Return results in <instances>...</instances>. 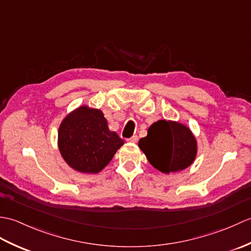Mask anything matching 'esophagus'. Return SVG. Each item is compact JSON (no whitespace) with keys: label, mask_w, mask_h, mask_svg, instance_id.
<instances>
[{"label":"esophagus","mask_w":251,"mask_h":251,"mask_svg":"<svg viewBox=\"0 0 251 251\" xmlns=\"http://www.w3.org/2000/svg\"><path fill=\"white\" fill-rule=\"evenodd\" d=\"M138 139H139V138H138V136H132L131 138H129V139H127V141L131 142V143H136L138 141Z\"/></svg>","instance_id":"esophagus-1"}]
</instances>
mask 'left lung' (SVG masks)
<instances>
[{
	"label": "left lung",
	"mask_w": 251,
	"mask_h": 251,
	"mask_svg": "<svg viewBox=\"0 0 251 251\" xmlns=\"http://www.w3.org/2000/svg\"><path fill=\"white\" fill-rule=\"evenodd\" d=\"M149 163L163 174L179 173L190 167L197 155V139L183 123L159 120L149 127L138 143Z\"/></svg>",
	"instance_id": "1"
}]
</instances>
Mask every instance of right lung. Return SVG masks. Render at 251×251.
I'll return each instance as SVG.
<instances>
[{
    "label": "right lung",
    "mask_w": 251,
    "mask_h": 251,
    "mask_svg": "<svg viewBox=\"0 0 251 251\" xmlns=\"http://www.w3.org/2000/svg\"><path fill=\"white\" fill-rule=\"evenodd\" d=\"M57 145L69 167L82 174H98L124 141L110 130L102 111L83 104L63 117Z\"/></svg>",
    "instance_id": "obj_1"
}]
</instances>
